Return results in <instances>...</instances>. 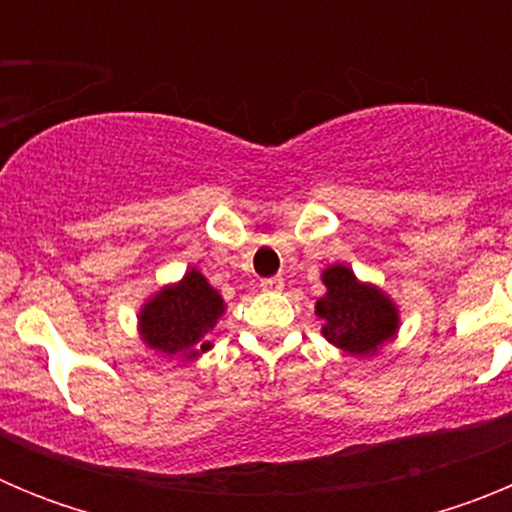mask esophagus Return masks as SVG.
Segmentation results:
<instances>
[{"instance_id":"obj_1","label":"esophagus","mask_w":512,"mask_h":512,"mask_svg":"<svg viewBox=\"0 0 512 512\" xmlns=\"http://www.w3.org/2000/svg\"><path fill=\"white\" fill-rule=\"evenodd\" d=\"M261 287L269 289V292H279V289L284 287V279L282 277H269V279H264V282H261Z\"/></svg>"}]
</instances>
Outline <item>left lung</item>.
<instances>
[{
    "instance_id": "obj_1",
    "label": "left lung",
    "mask_w": 512,
    "mask_h": 512,
    "mask_svg": "<svg viewBox=\"0 0 512 512\" xmlns=\"http://www.w3.org/2000/svg\"><path fill=\"white\" fill-rule=\"evenodd\" d=\"M328 295L315 310L325 320L323 336L348 354L364 356L390 341L397 330V310L374 287L359 284L346 266H330L323 274Z\"/></svg>"
}]
</instances>
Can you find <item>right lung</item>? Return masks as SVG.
Returning a JSON list of instances; mask_svg holds the SVG:
<instances>
[{"instance_id":"right-lung-1","label":"right lung","mask_w":512,"mask_h":512,"mask_svg":"<svg viewBox=\"0 0 512 512\" xmlns=\"http://www.w3.org/2000/svg\"><path fill=\"white\" fill-rule=\"evenodd\" d=\"M223 312V297L207 284L200 271L192 269L176 287L158 292L143 312L140 330L148 346L164 354H187V359L210 348L207 330Z\"/></svg>"}]
</instances>
